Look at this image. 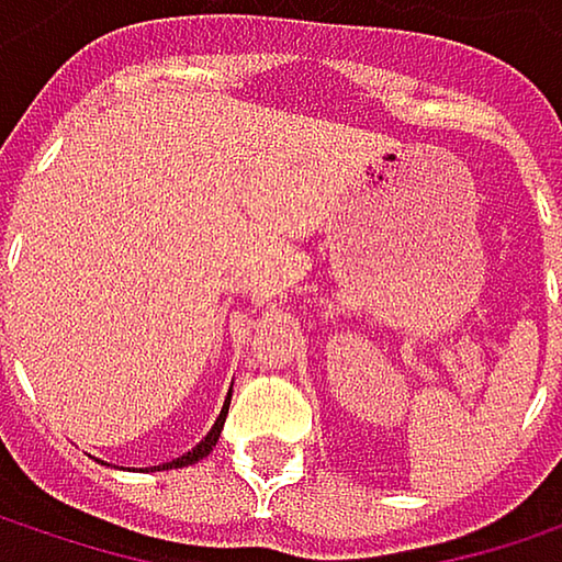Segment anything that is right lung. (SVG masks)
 <instances>
[{
	"instance_id": "obj_1",
	"label": "right lung",
	"mask_w": 562,
	"mask_h": 562,
	"mask_svg": "<svg viewBox=\"0 0 562 562\" xmlns=\"http://www.w3.org/2000/svg\"><path fill=\"white\" fill-rule=\"evenodd\" d=\"M227 406H231V396H227V403H224V409H221V416H217V423L211 426V432L191 449V452H184L181 459H171V462H166V465H156L159 472H166V469H181V465H194L198 459H204L214 446H217V436H221V429H224V419H227Z\"/></svg>"
}]
</instances>
